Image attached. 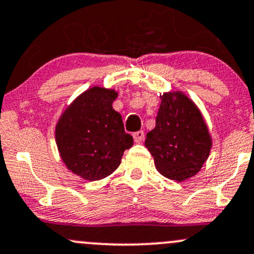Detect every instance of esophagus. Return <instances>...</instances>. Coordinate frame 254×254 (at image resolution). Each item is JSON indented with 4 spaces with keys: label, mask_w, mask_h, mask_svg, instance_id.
Masks as SVG:
<instances>
[{
    "label": "esophagus",
    "mask_w": 254,
    "mask_h": 254,
    "mask_svg": "<svg viewBox=\"0 0 254 254\" xmlns=\"http://www.w3.org/2000/svg\"><path fill=\"white\" fill-rule=\"evenodd\" d=\"M132 137H133V141L136 142V143H140V142L143 141L144 138V132L143 131H136L132 133Z\"/></svg>",
    "instance_id": "esophagus-1"
}]
</instances>
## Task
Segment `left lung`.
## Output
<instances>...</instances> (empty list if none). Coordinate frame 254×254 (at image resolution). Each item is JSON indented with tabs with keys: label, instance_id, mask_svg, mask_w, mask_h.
Here are the masks:
<instances>
[{
	"label": "left lung",
	"instance_id": "8db88e82",
	"mask_svg": "<svg viewBox=\"0 0 254 254\" xmlns=\"http://www.w3.org/2000/svg\"><path fill=\"white\" fill-rule=\"evenodd\" d=\"M144 146L163 176L182 182L200 171L212 140L194 102L176 91L161 96L155 127L147 133Z\"/></svg>",
	"mask_w": 254,
	"mask_h": 254
}]
</instances>
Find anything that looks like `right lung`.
<instances>
[{
	"label": "right lung",
	"instance_id": "add662e5",
	"mask_svg": "<svg viewBox=\"0 0 254 254\" xmlns=\"http://www.w3.org/2000/svg\"><path fill=\"white\" fill-rule=\"evenodd\" d=\"M117 96L112 89L90 88L66 108L55 127L61 159L84 180L97 181L112 174L124 150L133 143L122 116L112 107Z\"/></svg>",
	"mask_w": 254,
	"mask_h": 254
}]
</instances>
